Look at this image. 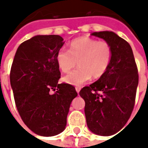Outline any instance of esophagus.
<instances>
[{"label": "esophagus", "mask_w": 148, "mask_h": 148, "mask_svg": "<svg viewBox=\"0 0 148 148\" xmlns=\"http://www.w3.org/2000/svg\"><path fill=\"white\" fill-rule=\"evenodd\" d=\"M75 90H76V91H77V93H78L79 92H80L81 87L80 86H76V87H75Z\"/></svg>", "instance_id": "1"}]
</instances>
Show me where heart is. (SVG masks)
<instances>
[{"label": "heart", "instance_id": "b5f03b06", "mask_svg": "<svg viewBox=\"0 0 148 148\" xmlns=\"http://www.w3.org/2000/svg\"><path fill=\"white\" fill-rule=\"evenodd\" d=\"M112 46L106 41L82 37L70 43L69 51L62 49L56 55L60 71L68 73L78 65V69L63 77L73 86H80L91 79H98L108 71L112 58Z\"/></svg>", "mask_w": 148, "mask_h": 148}]
</instances>
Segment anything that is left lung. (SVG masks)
I'll return each instance as SVG.
<instances>
[{
	"instance_id": "obj_1",
	"label": "left lung",
	"mask_w": 148,
	"mask_h": 148,
	"mask_svg": "<svg viewBox=\"0 0 148 148\" xmlns=\"http://www.w3.org/2000/svg\"><path fill=\"white\" fill-rule=\"evenodd\" d=\"M112 46V58L102 77L79 92L85 100L88 127L100 136H112L124 127L133 110L139 74L130 44L112 32H93Z\"/></svg>"
}]
</instances>
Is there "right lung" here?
<instances>
[{
    "label": "right lung",
    "mask_w": 148,
    "mask_h": 148,
    "mask_svg": "<svg viewBox=\"0 0 148 148\" xmlns=\"http://www.w3.org/2000/svg\"><path fill=\"white\" fill-rule=\"evenodd\" d=\"M57 35L36 36L19 46L10 71L15 103L22 121L42 136L61 133L71 101L77 96L71 84H58L56 55L64 42ZM55 91L54 95L50 90Z\"/></svg>",
    "instance_id": "obj_1"
}]
</instances>
